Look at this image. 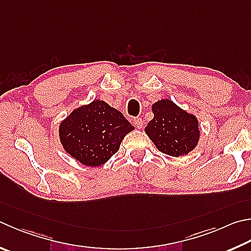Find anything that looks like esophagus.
<instances>
[{
	"mask_svg": "<svg viewBox=\"0 0 251 251\" xmlns=\"http://www.w3.org/2000/svg\"><path fill=\"white\" fill-rule=\"evenodd\" d=\"M134 125L137 127V128H141V127H143V120H141V118H138V117H136V118H134Z\"/></svg>",
	"mask_w": 251,
	"mask_h": 251,
	"instance_id": "1",
	"label": "esophagus"
}]
</instances>
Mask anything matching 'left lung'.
I'll list each match as a JSON object with an SVG mask.
<instances>
[{"instance_id":"obj_1","label":"left lung","mask_w":251,"mask_h":251,"mask_svg":"<svg viewBox=\"0 0 251 251\" xmlns=\"http://www.w3.org/2000/svg\"><path fill=\"white\" fill-rule=\"evenodd\" d=\"M153 118L145 127V133L156 148L172 157H183L195 149L200 137L198 117L169 99L152 104Z\"/></svg>"}]
</instances>
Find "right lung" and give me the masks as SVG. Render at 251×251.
<instances>
[{
  "instance_id": "add662e5",
  "label": "right lung",
  "mask_w": 251,
  "mask_h": 251,
  "mask_svg": "<svg viewBox=\"0 0 251 251\" xmlns=\"http://www.w3.org/2000/svg\"><path fill=\"white\" fill-rule=\"evenodd\" d=\"M135 127L116 108L94 100L75 108L60 125L59 139L67 153L86 167L106 163Z\"/></svg>"
}]
</instances>
